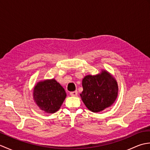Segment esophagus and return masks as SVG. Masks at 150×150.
Returning a JSON list of instances; mask_svg holds the SVG:
<instances>
[{"label": "esophagus", "mask_w": 150, "mask_h": 150, "mask_svg": "<svg viewBox=\"0 0 150 150\" xmlns=\"http://www.w3.org/2000/svg\"><path fill=\"white\" fill-rule=\"evenodd\" d=\"M78 94L77 91H71L70 92V95L72 97H76Z\"/></svg>", "instance_id": "34e87169"}]
</instances>
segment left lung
I'll use <instances>...</instances> for the list:
<instances>
[{
  "mask_svg": "<svg viewBox=\"0 0 150 150\" xmlns=\"http://www.w3.org/2000/svg\"><path fill=\"white\" fill-rule=\"evenodd\" d=\"M82 101L88 110L97 113L111 106L118 95L115 79L106 70L96 75H87L82 79Z\"/></svg>",
  "mask_w": 150,
  "mask_h": 150,
  "instance_id": "1",
  "label": "left lung"
}]
</instances>
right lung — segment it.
<instances>
[{"label":"right lung","instance_id":"add662e5","mask_svg":"<svg viewBox=\"0 0 150 150\" xmlns=\"http://www.w3.org/2000/svg\"><path fill=\"white\" fill-rule=\"evenodd\" d=\"M66 97L64 89L54 79L40 81L34 87V100L40 109L47 113L58 111Z\"/></svg>","mask_w":150,"mask_h":150}]
</instances>
